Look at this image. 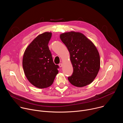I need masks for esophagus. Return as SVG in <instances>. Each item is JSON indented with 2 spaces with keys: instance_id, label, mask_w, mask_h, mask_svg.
<instances>
[{
  "instance_id": "esophagus-1",
  "label": "esophagus",
  "mask_w": 123,
  "mask_h": 123,
  "mask_svg": "<svg viewBox=\"0 0 123 123\" xmlns=\"http://www.w3.org/2000/svg\"><path fill=\"white\" fill-rule=\"evenodd\" d=\"M63 64L62 63H60V64H59V66L60 67H63Z\"/></svg>"
}]
</instances>
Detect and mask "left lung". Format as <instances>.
Wrapping results in <instances>:
<instances>
[{
	"label": "left lung",
	"mask_w": 123,
	"mask_h": 123,
	"mask_svg": "<svg viewBox=\"0 0 123 123\" xmlns=\"http://www.w3.org/2000/svg\"><path fill=\"white\" fill-rule=\"evenodd\" d=\"M60 38L67 47L74 72L68 77L69 82L77 87L92 83L100 68L99 52L92 42L80 32L61 33Z\"/></svg>",
	"instance_id": "left-lung-1"
}]
</instances>
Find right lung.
Listing matches in <instances>:
<instances>
[{
    "label": "right lung",
    "mask_w": 123,
    "mask_h": 123,
    "mask_svg": "<svg viewBox=\"0 0 123 123\" xmlns=\"http://www.w3.org/2000/svg\"><path fill=\"white\" fill-rule=\"evenodd\" d=\"M51 32H45L36 38L26 49L23 57L24 72L28 81L39 89L46 88L54 82L59 66L53 62L48 43Z\"/></svg>",
    "instance_id": "add662e5"
}]
</instances>
